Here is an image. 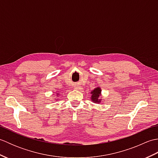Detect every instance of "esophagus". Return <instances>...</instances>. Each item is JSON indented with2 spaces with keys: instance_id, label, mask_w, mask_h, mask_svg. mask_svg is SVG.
Wrapping results in <instances>:
<instances>
[{
  "instance_id": "obj_1",
  "label": "esophagus",
  "mask_w": 158,
  "mask_h": 158,
  "mask_svg": "<svg viewBox=\"0 0 158 158\" xmlns=\"http://www.w3.org/2000/svg\"><path fill=\"white\" fill-rule=\"evenodd\" d=\"M75 89H82V88H81V86L77 85V86H76V87H75Z\"/></svg>"
}]
</instances>
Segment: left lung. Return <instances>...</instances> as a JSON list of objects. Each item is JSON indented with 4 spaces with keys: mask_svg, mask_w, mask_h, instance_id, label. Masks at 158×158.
Returning <instances> with one entry per match:
<instances>
[{
    "mask_svg": "<svg viewBox=\"0 0 158 158\" xmlns=\"http://www.w3.org/2000/svg\"><path fill=\"white\" fill-rule=\"evenodd\" d=\"M102 89L100 87H97L95 88L93 90H92L91 92V98L90 100L91 101L95 104H100L102 102Z\"/></svg>",
    "mask_w": 158,
    "mask_h": 158,
    "instance_id": "left-lung-1",
    "label": "left lung"
}]
</instances>
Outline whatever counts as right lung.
<instances>
[{"label": "right lung", "mask_w": 158, "mask_h": 158, "mask_svg": "<svg viewBox=\"0 0 158 158\" xmlns=\"http://www.w3.org/2000/svg\"><path fill=\"white\" fill-rule=\"evenodd\" d=\"M56 94V98H55L54 99L56 100V101H58V97H59V96H60V94H59V92H55Z\"/></svg>", "instance_id": "right-lung-1"}]
</instances>
